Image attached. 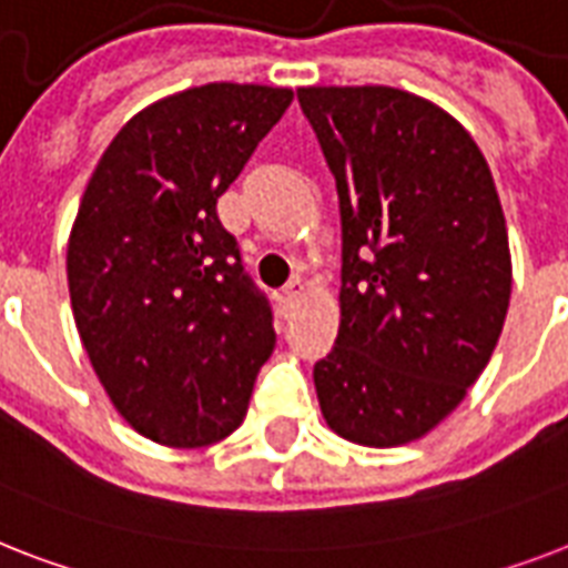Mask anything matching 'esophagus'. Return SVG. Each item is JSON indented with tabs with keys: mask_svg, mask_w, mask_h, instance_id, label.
I'll use <instances>...</instances> for the list:
<instances>
[{
	"mask_svg": "<svg viewBox=\"0 0 568 568\" xmlns=\"http://www.w3.org/2000/svg\"><path fill=\"white\" fill-rule=\"evenodd\" d=\"M300 294H303V283H300V280H292V283L283 288V306L292 308L300 300Z\"/></svg>",
	"mask_w": 568,
	"mask_h": 568,
	"instance_id": "obj_1",
	"label": "esophagus"
}]
</instances>
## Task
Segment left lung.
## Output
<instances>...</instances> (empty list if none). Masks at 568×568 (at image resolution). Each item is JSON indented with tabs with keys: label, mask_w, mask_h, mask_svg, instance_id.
<instances>
[{
	"label": "left lung",
	"mask_w": 568,
	"mask_h": 568,
	"mask_svg": "<svg viewBox=\"0 0 568 568\" xmlns=\"http://www.w3.org/2000/svg\"><path fill=\"white\" fill-rule=\"evenodd\" d=\"M344 230L338 341L315 364L326 426L390 449L426 437L481 376L510 303L508 224L458 119L396 87H300Z\"/></svg>",
	"instance_id": "left-lung-1"
}]
</instances>
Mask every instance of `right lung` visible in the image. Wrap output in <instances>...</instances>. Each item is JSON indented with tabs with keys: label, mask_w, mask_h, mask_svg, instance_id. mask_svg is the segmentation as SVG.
Instances as JSON below:
<instances>
[{
	"label": "right lung",
	"mask_w": 568,
	"mask_h": 568,
	"mask_svg": "<svg viewBox=\"0 0 568 568\" xmlns=\"http://www.w3.org/2000/svg\"><path fill=\"white\" fill-rule=\"evenodd\" d=\"M292 99L230 81L165 95L122 124L84 189L67 244L78 335L113 408L160 446L233 435L274 353L215 204Z\"/></svg>",
	"instance_id": "add662e5"
}]
</instances>
